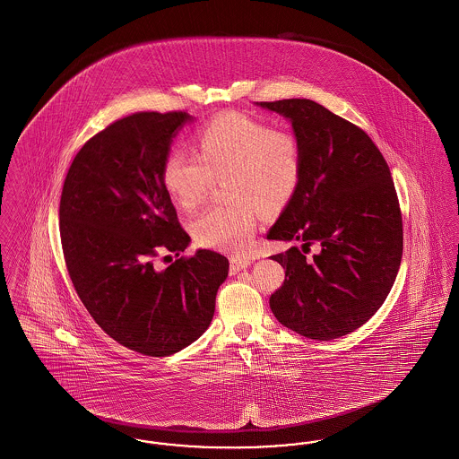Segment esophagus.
Wrapping results in <instances>:
<instances>
[{
  "label": "esophagus",
  "instance_id": "esophagus-1",
  "mask_svg": "<svg viewBox=\"0 0 459 459\" xmlns=\"http://www.w3.org/2000/svg\"><path fill=\"white\" fill-rule=\"evenodd\" d=\"M253 260L249 256H236L230 260V273H238L242 268H247Z\"/></svg>",
  "mask_w": 459,
  "mask_h": 459
}]
</instances>
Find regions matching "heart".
<instances>
[{"mask_svg":"<svg viewBox=\"0 0 459 459\" xmlns=\"http://www.w3.org/2000/svg\"><path fill=\"white\" fill-rule=\"evenodd\" d=\"M301 146L294 134L270 129L251 117L229 113L196 134V154L175 150L163 161L161 180L184 210H196L215 180H225L227 204L210 208L193 225L206 247L244 251L260 215L281 213L301 180Z\"/></svg>","mask_w":459,"mask_h":459,"instance_id":"obj_1","label":"heart"}]
</instances>
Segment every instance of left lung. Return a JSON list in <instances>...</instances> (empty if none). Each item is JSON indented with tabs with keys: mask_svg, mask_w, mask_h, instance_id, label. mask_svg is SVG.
<instances>
[{
	"mask_svg": "<svg viewBox=\"0 0 459 459\" xmlns=\"http://www.w3.org/2000/svg\"><path fill=\"white\" fill-rule=\"evenodd\" d=\"M285 117L301 146L299 187L268 239L301 240L272 256L285 281L270 298L275 318L330 341L367 324L393 289L403 219L387 161L368 134L311 100L256 103ZM318 241L321 253L305 260Z\"/></svg>",
	"mask_w": 459,
	"mask_h": 459,
	"instance_id": "1",
	"label": "left lung"
}]
</instances>
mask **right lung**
<instances>
[{
	"label": "right lung",
	"mask_w": 459,
	"mask_h": 459,
	"mask_svg": "<svg viewBox=\"0 0 459 459\" xmlns=\"http://www.w3.org/2000/svg\"><path fill=\"white\" fill-rule=\"evenodd\" d=\"M186 111H141L98 132L75 154L60 199L66 270L94 322L146 356L187 348L210 327L229 260L210 249L156 270L191 242L161 180Z\"/></svg>",
	"instance_id": "right-lung-1"
}]
</instances>
